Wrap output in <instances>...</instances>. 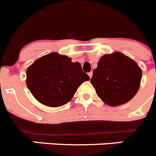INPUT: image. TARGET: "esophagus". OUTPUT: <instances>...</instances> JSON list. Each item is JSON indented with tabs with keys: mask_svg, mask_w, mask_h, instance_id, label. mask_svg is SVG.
I'll use <instances>...</instances> for the list:
<instances>
[{
	"mask_svg": "<svg viewBox=\"0 0 156 156\" xmlns=\"http://www.w3.org/2000/svg\"><path fill=\"white\" fill-rule=\"evenodd\" d=\"M92 75H93V72H92V71H90L89 73H88V75H89L90 78H91V77H92Z\"/></svg>",
	"mask_w": 156,
	"mask_h": 156,
	"instance_id": "esophagus-1",
	"label": "esophagus"
}]
</instances>
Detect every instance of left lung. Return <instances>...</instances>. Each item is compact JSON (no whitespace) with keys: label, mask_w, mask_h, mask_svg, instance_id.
Masks as SVG:
<instances>
[{"label":"left lung","mask_w":156,"mask_h":156,"mask_svg":"<svg viewBox=\"0 0 156 156\" xmlns=\"http://www.w3.org/2000/svg\"><path fill=\"white\" fill-rule=\"evenodd\" d=\"M141 79L142 69L137 63L124 54L115 52L100 58L91 83L105 104L119 106L136 94Z\"/></svg>","instance_id":"left-lung-1"}]
</instances>
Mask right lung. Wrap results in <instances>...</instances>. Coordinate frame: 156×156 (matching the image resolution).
<instances>
[{
	"mask_svg": "<svg viewBox=\"0 0 156 156\" xmlns=\"http://www.w3.org/2000/svg\"><path fill=\"white\" fill-rule=\"evenodd\" d=\"M89 76L78 62L57 52L38 58L27 69L26 84L34 98L44 105L60 107L73 98Z\"/></svg>",
	"mask_w": 156,
	"mask_h": 156,
	"instance_id": "add662e5",
	"label": "right lung"
}]
</instances>
